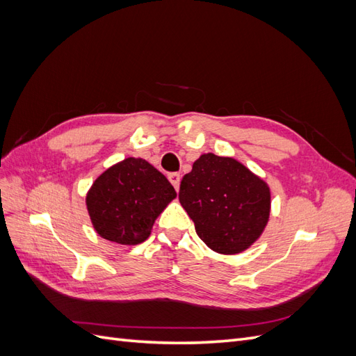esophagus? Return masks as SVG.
Wrapping results in <instances>:
<instances>
[{"mask_svg":"<svg viewBox=\"0 0 356 356\" xmlns=\"http://www.w3.org/2000/svg\"><path fill=\"white\" fill-rule=\"evenodd\" d=\"M169 181H170V184L175 187V190L178 191L179 190V182H181V177H179V174H177V172H174V174H169Z\"/></svg>","mask_w":356,"mask_h":356,"instance_id":"obj_1","label":"esophagus"}]
</instances>
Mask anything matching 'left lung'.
Wrapping results in <instances>:
<instances>
[{"label": "left lung", "instance_id": "8db88e82", "mask_svg": "<svg viewBox=\"0 0 356 356\" xmlns=\"http://www.w3.org/2000/svg\"><path fill=\"white\" fill-rule=\"evenodd\" d=\"M181 207L212 251L233 255L248 250L270 215V188L233 157L202 154L179 187Z\"/></svg>", "mask_w": 356, "mask_h": 356}]
</instances>
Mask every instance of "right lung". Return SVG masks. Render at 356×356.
<instances>
[{
	"mask_svg": "<svg viewBox=\"0 0 356 356\" xmlns=\"http://www.w3.org/2000/svg\"><path fill=\"white\" fill-rule=\"evenodd\" d=\"M175 197L161 172L144 159L127 157L95 179L86 207L101 238L138 245L148 239L156 218Z\"/></svg>",
	"mask_w": 356,
	"mask_h": 356,
	"instance_id": "add662e5",
	"label": "right lung"
}]
</instances>
